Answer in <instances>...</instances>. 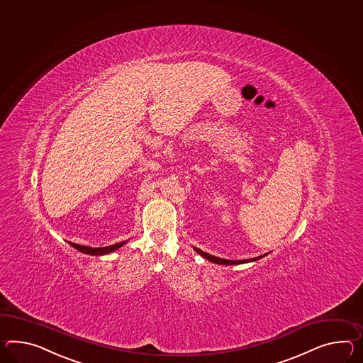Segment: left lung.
I'll return each mask as SVG.
<instances>
[{
	"label": "left lung",
	"mask_w": 363,
	"mask_h": 363,
	"mask_svg": "<svg viewBox=\"0 0 363 363\" xmlns=\"http://www.w3.org/2000/svg\"><path fill=\"white\" fill-rule=\"evenodd\" d=\"M194 250L198 253V255H201V256L204 257L206 259H208L210 262H213V264H219V265H241V264H247V262H255L257 259H259V258H262V257L267 256L269 253H265V255H262V256L255 257V258H250V259H240V261H232V259H225V258H220V257L211 256V255H208V253H206L203 250H201V249H198V247H194Z\"/></svg>",
	"instance_id": "left-lung-1"
}]
</instances>
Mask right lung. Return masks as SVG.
Returning a JSON list of instances; mask_svg holds the SVG:
<instances>
[{
	"label": "right lung",
	"mask_w": 363,
	"mask_h": 363,
	"mask_svg": "<svg viewBox=\"0 0 363 363\" xmlns=\"http://www.w3.org/2000/svg\"><path fill=\"white\" fill-rule=\"evenodd\" d=\"M127 241L128 240L122 241V242H116L114 245H108V247H85V245H79V244H74V242H69V244H71V247H76L81 253H85V255H89V256H104V255H108V253L116 252V249L123 247Z\"/></svg>",
	"instance_id": "add662e5"
}]
</instances>
